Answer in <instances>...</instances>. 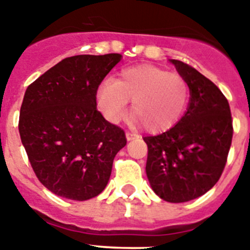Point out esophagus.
I'll return each mask as SVG.
<instances>
[{
	"instance_id": "obj_1",
	"label": "esophagus",
	"mask_w": 250,
	"mask_h": 250,
	"mask_svg": "<svg viewBox=\"0 0 250 250\" xmlns=\"http://www.w3.org/2000/svg\"><path fill=\"white\" fill-rule=\"evenodd\" d=\"M136 138H138V135H136V134H134V132H130V131L126 132V139H127V141L134 140V139H136Z\"/></svg>"
}]
</instances>
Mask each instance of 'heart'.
<instances>
[{"label": "heart", "instance_id": "1", "mask_svg": "<svg viewBox=\"0 0 250 250\" xmlns=\"http://www.w3.org/2000/svg\"><path fill=\"white\" fill-rule=\"evenodd\" d=\"M190 90L182 75L152 65L125 67L118 77L106 79L96 91V104L104 118L118 124L131 101L132 120L146 131L173 127L184 114Z\"/></svg>", "mask_w": 250, "mask_h": 250}]
</instances>
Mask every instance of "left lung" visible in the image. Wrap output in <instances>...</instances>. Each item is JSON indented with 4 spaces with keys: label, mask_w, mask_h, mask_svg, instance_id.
Returning a JSON list of instances; mask_svg holds the SVG:
<instances>
[{
    "label": "left lung",
    "mask_w": 250,
    "mask_h": 250,
    "mask_svg": "<svg viewBox=\"0 0 250 250\" xmlns=\"http://www.w3.org/2000/svg\"><path fill=\"white\" fill-rule=\"evenodd\" d=\"M170 61L188 81L190 103L175 126L144 138L146 175L161 199L184 203L210 190L222 176L233 120L228 100L215 83L188 63Z\"/></svg>",
    "instance_id": "1"
}]
</instances>
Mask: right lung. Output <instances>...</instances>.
<instances>
[{"instance_id": "add662e5", "label": "right lung", "mask_w": 250, "mask_h": 250, "mask_svg": "<svg viewBox=\"0 0 250 250\" xmlns=\"http://www.w3.org/2000/svg\"><path fill=\"white\" fill-rule=\"evenodd\" d=\"M120 59L66 57L26 90L19 121L22 145L37 179L56 195L79 202L98 196L115 155L126 145L124 130L96 107L99 85Z\"/></svg>"}]
</instances>
